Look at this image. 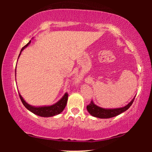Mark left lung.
<instances>
[{"mask_svg":"<svg viewBox=\"0 0 152 152\" xmlns=\"http://www.w3.org/2000/svg\"><path fill=\"white\" fill-rule=\"evenodd\" d=\"M135 97L132 99L128 104L124 106V107L120 108H115V109H105L100 107H98L94 103V102L91 100L90 104L86 107L87 111L88 113L91 114L92 116L94 117L99 118H104V119H107V118H111L115 117L116 115H120V113H123L126 111L129 108L134 102Z\"/></svg>","mask_w":152,"mask_h":152,"instance_id":"1","label":"left lung"}]
</instances>
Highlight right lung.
Here are the masks:
<instances>
[{
	"instance_id": "1",
	"label": "right lung",
	"mask_w": 152,
	"mask_h": 152,
	"mask_svg": "<svg viewBox=\"0 0 152 152\" xmlns=\"http://www.w3.org/2000/svg\"><path fill=\"white\" fill-rule=\"evenodd\" d=\"M31 43V41H29V43L25 45V46L21 49V50L20 52L19 55H18V58H19L21 52L23 50L27 48L29 45V44ZM19 94V97L20 100H21L23 104L25 106V107L29 111L32 112V113H34L35 115H37L41 117H45V118H48V117H53V116L57 115L58 114L61 113L62 111H64V109H65L66 104H67L68 101V94L65 93L64 95V96L59 99L57 102L54 104L53 105L50 106H42V107H34V106H32L29 104L28 103H27L25 99L23 98L21 95Z\"/></svg>"
}]
</instances>
